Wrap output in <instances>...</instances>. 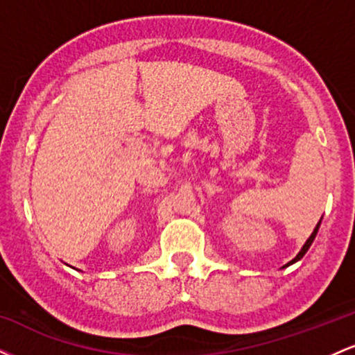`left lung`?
Segmentation results:
<instances>
[{
  "instance_id": "left-lung-1",
  "label": "left lung",
  "mask_w": 355,
  "mask_h": 355,
  "mask_svg": "<svg viewBox=\"0 0 355 355\" xmlns=\"http://www.w3.org/2000/svg\"><path fill=\"white\" fill-rule=\"evenodd\" d=\"M319 227H320V220H319V223H317V225H315V229H313V232H312V235H311V237H309V239H307V242H305V243H304V247H302V248H300V252H299V254H297V255H295V259H292V260H291V262H288V263H287V266H285V267L292 266V263H295V262H297V260H300V259H302V257L305 255V252H307V250H309V248H311V245H312V242H313V239H315L317 232H319Z\"/></svg>"
}]
</instances>
